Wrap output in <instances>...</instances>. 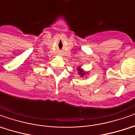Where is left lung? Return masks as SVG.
Returning a JSON list of instances; mask_svg holds the SVG:
<instances>
[{
    "label": "left lung",
    "mask_w": 135,
    "mask_h": 135,
    "mask_svg": "<svg viewBox=\"0 0 135 135\" xmlns=\"http://www.w3.org/2000/svg\"><path fill=\"white\" fill-rule=\"evenodd\" d=\"M78 70H79V74H81V76H83L84 75H85V73H84V71H82V70L80 69L79 68Z\"/></svg>",
    "instance_id": "1"
}]
</instances>
